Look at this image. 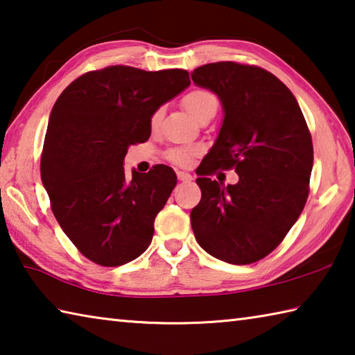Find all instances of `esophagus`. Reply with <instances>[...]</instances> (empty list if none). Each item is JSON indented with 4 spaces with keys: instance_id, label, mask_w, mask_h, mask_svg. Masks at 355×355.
<instances>
[{
    "instance_id": "obj_1",
    "label": "esophagus",
    "mask_w": 355,
    "mask_h": 355,
    "mask_svg": "<svg viewBox=\"0 0 355 355\" xmlns=\"http://www.w3.org/2000/svg\"><path fill=\"white\" fill-rule=\"evenodd\" d=\"M177 177H178L180 182H183V183L192 182V175H191V173H188V172H177Z\"/></svg>"
}]
</instances>
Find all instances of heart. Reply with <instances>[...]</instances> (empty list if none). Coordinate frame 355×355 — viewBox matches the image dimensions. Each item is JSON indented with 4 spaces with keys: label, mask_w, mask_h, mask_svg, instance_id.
<instances>
[{
    "label": "heart",
    "mask_w": 355,
    "mask_h": 355,
    "mask_svg": "<svg viewBox=\"0 0 355 355\" xmlns=\"http://www.w3.org/2000/svg\"><path fill=\"white\" fill-rule=\"evenodd\" d=\"M184 107L188 110V112L191 114L192 117H197L199 114L205 110V107L211 106V105H218V98L214 97L211 92L205 91V89H196V91H191L186 97L183 98ZM161 116H163V107L156 110L152 116V125L156 127L158 122L161 120ZM196 155V148H173L171 150L167 156L172 163H175L178 166H186L189 164V161L192 156Z\"/></svg>",
    "instance_id": "b5f03b06"
}]
</instances>
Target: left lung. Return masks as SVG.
<instances>
[{"label":"left lung","mask_w":355,"mask_h":355,"mask_svg":"<svg viewBox=\"0 0 355 355\" xmlns=\"http://www.w3.org/2000/svg\"><path fill=\"white\" fill-rule=\"evenodd\" d=\"M218 95L224 120L197 169L202 191L192 208L197 243L230 264L261 260L284 241L302 213L313 167V144L297 100L277 76L255 65L213 62L191 73ZM235 168L224 187L207 175Z\"/></svg>","instance_id":"1"}]
</instances>
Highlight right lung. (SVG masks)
<instances>
[{"label":"right lung","mask_w":355,"mask_h":355,"mask_svg":"<svg viewBox=\"0 0 355 355\" xmlns=\"http://www.w3.org/2000/svg\"><path fill=\"white\" fill-rule=\"evenodd\" d=\"M189 84L186 70L111 65L76 78L53 106L42 183L59 225L91 261L120 266L152 243L177 175L159 164L127 178L123 159L130 146L150 137L153 112Z\"/></svg>","instance_id":"obj_1"}]
</instances>
